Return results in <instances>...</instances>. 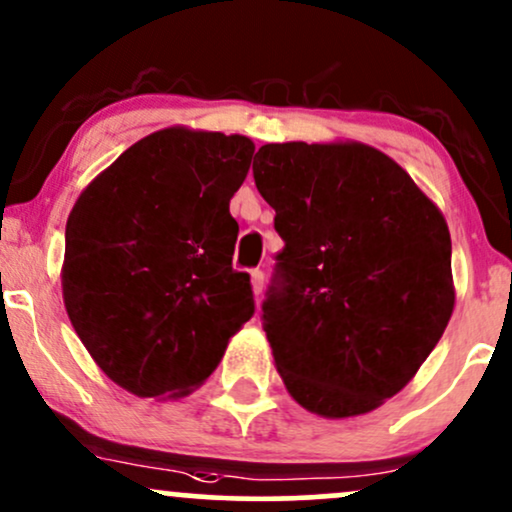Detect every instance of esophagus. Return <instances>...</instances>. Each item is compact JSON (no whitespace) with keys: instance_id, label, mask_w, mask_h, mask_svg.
Here are the masks:
<instances>
[{"instance_id":"esophagus-1","label":"esophagus","mask_w":512,"mask_h":512,"mask_svg":"<svg viewBox=\"0 0 512 512\" xmlns=\"http://www.w3.org/2000/svg\"><path fill=\"white\" fill-rule=\"evenodd\" d=\"M250 286H252V293H255V298H260L264 289V274L260 269H255V272L250 274Z\"/></svg>"}]
</instances>
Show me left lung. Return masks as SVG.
<instances>
[{
	"mask_svg": "<svg viewBox=\"0 0 512 512\" xmlns=\"http://www.w3.org/2000/svg\"><path fill=\"white\" fill-rule=\"evenodd\" d=\"M252 175L286 243L262 305L274 366L303 409L370 414L450 322L443 211L397 161L351 139L264 144Z\"/></svg>",
	"mask_w": 512,
	"mask_h": 512,
	"instance_id": "8db88e82",
	"label": "left lung"
}]
</instances>
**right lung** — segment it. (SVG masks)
I'll return each mask as SVG.
<instances>
[{"mask_svg":"<svg viewBox=\"0 0 512 512\" xmlns=\"http://www.w3.org/2000/svg\"><path fill=\"white\" fill-rule=\"evenodd\" d=\"M255 144L175 125L139 139L84 187L67 219L62 298L98 368L137 397L204 385L255 313L233 269L231 197Z\"/></svg>","mask_w":512,"mask_h":512,"instance_id":"obj_1","label":"right lung"}]
</instances>
